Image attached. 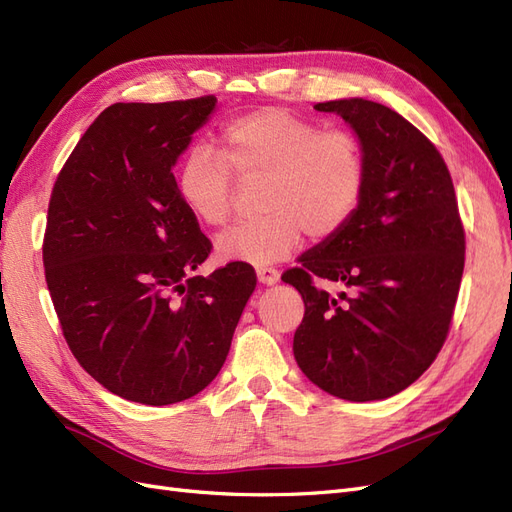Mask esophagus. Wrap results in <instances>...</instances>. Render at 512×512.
<instances>
[{
  "instance_id": "esophagus-1",
  "label": "esophagus",
  "mask_w": 512,
  "mask_h": 512,
  "mask_svg": "<svg viewBox=\"0 0 512 512\" xmlns=\"http://www.w3.org/2000/svg\"><path fill=\"white\" fill-rule=\"evenodd\" d=\"M256 275H258V282H260V284L273 286V284L280 282V271L273 269V267H258V269H256Z\"/></svg>"
}]
</instances>
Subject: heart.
I'll return each mask as SVG.
<instances>
[{
	"instance_id": "heart-1",
	"label": "heart",
	"mask_w": 512,
	"mask_h": 512,
	"mask_svg": "<svg viewBox=\"0 0 512 512\" xmlns=\"http://www.w3.org/2000/svg\"><path fill=\"white\" fill-rule=\"evenodd\" d=\"M267 175L265 218L241 222L215 241L222 262L271 265L290 256L303 232L327 239L342 228L365 190V151L346 130L322 132L284 108H262L228 121L220 153L192 145L175 170L177 196L205 226H222L232 205V173Z\"/></svg>"
}]
</instances>
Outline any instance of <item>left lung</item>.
<instances>
[{"label": "left lung", "mask_w": 512, "mask_h": 512, "mask_svg": "<svg viewBox=\"0 0 512 512\" xmlns=\"http://www.w3.org/2000/svg\"><path fill=\"white\" fill-rule=\"evenodd\" d=\"M314 108L352 128L367 175L352 218L282 275L305 303L292 352L324 393L386 399L433 363L451 327L466 254L453 179L438 149L389 106L344 98ZM316 279L343 290L331 295Z\"/></svg>", "instance_id": "8db88e82"}]
</instances>
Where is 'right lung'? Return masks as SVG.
Returning a JSON list of instances; mask_svg holds the SVG:
<instances>
[{
	"label": "right lung",
	"mask_w": 512,
	"mask_h": 512,
	"mask_svg": "<svg viewBox=\"0 0 512 512\" xmlns=\"http://www.w3.org/2000/svg\"><path fill=\"white\" fill-rule=\"evenodd\" d=\"M218 98L117 102L91 123L49 203L44 273L64 337L111 393L168 406L220 374L256 273L211 252L173 168Z\"/></svg>",
	"instance_id": "obj_1"
}]
</instances>
